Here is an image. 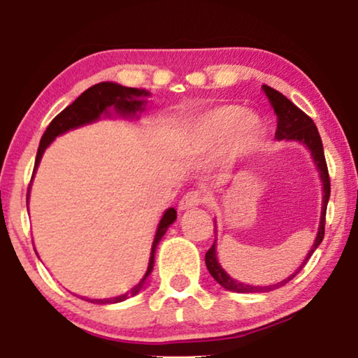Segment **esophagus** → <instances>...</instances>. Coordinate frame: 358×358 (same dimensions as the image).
Here are the masks:
<instances>
[{
	"instance_id": "esophagus-1",
	"label": "esophagus",
	"mask_w": 358,
	"mask_h": 358,
	"mask_svg": "<svg viewBox=\"0 0 358 358\" xmlns=\"http://www.w3.org/2000/svg\"><path fill=\"white\" fill-rule=\"evenodd\" d=\"M203 195L202 192H199V190H190L184 195L182 199H180L179 202V210H187V208H194V207H199V205L203 203Z\"/></svg>"
}]
</instances>
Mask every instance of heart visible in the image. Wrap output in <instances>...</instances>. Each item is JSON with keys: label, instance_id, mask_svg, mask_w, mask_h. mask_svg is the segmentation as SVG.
<instances>
[{"label": "heart", "instance_id": "b5f03b06", "mask_svg": "<svg viewBox=\"0 0 358 358\" xmlns=\"http://www.w3.org/2000/svg\"><path fill=\"white\" fill-rule=\"evenodd\" d=\"M262 125L259 117L238 106H222L210 110L199 120L197 136L205 148H215L223 141L228 159H238L249 153L261 140Z\"/></svg>", "mask_w": 358, "mask_h": 358}]
</instances>
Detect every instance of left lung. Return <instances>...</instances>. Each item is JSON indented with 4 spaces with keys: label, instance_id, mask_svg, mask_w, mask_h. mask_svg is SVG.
<instances>
[{
    "label": "left lung",
    "instance_id": "left-lung-1",
    "mask_svg": "<svg viewBox=\"0 0 358 358\" xmlns=\"http://www.w3.org/2000/svg\"><path fill=\"white\" fill-rule=\"evenodd\" d=\"M264 91L271 101V104L273 107V112L277 114V130H275V138L277 140H295L300 141L306 146L308 150L311 151L313 159H315V164L317 171H320L321 180H322V212H321V222H320V229H317V236L315 239V244L308 252V256L300 267L296 268L295 273H292L290 277H287L285 280L273 283V285L268 287H252V285H244V283L234 280L228 275L227 272L223 271L222 266L218 264L217 259V251H215V246L217 244H212V248L208 249L207 254H205V264H207L208 272L212 273V277L217 280L220 285L223 288H227L229 292H236V293H252V292H271L275 290L278 287H283L285 283L292 280L293 277L296 275L298 272L305 267V264L308 262V259L311 257V254L316 251V248L320 246L322 238H324V224H326V208H327V202H329V195H331V180H329V173H327V164H326V158H324V148H322V141L320 136V131H317L315 122L311 120L310 115H306L305 112L293 104L290 99H287L282 92H278L273 90V87L264 85ZM217 233V231H215ZM217 241V239H215Z\"/></svg>",
    "mask_w": 358,
    "mask_h": 358
}]
</instances>
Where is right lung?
Returning a JSON list of instances; mask_svg holds the SVG:
<instances>
[{
	"label": "right lung",
	"instance_id": "1",
	"mask_svg": "<svg viewBox=\"0 0 358 358\" xmlns=\"http://www.w3.org/2000/svg\"><path fill=\"white\" fill-rule=\"evenodd\" d=\"M146 96H150L148 91L136 90V87H125V86L115 85V83L106 81V83H99V85L91 86L90 90L83 92V94L78 97L73 104L68 106L66 109H63L60 114L50 122V125L47 127L45 134H43L41 138V145H38L36 164H34V173H36L37 166L41 163L43 151H45L47 146L50 145L58 135L65 134V131L71 129H76V127L91 124V122L99 119L102 114H107L109 109H114L117 114L122 117H135L136 112L143 110L145 101H141V97H146ZM27 199H29V190H27ZM176 218H178V213H176L174 208L166 210L163 218H161V222L158 224V229H156L153 246H151L148 271H146L145 277L141 278L138 285H135L130 292H127L125 295H120L115 298H104V300H86V301L97 303V305H109V303H119V301L127 300L129 296H135L136 293L143 288L146 277L150 275L151 271H153L156 246H158L161 238L164 236V233L168 231L169 224H173Z\"/></svg>",
	"mask_w": 358,
	"mask_h": 358
}]
</instances>
